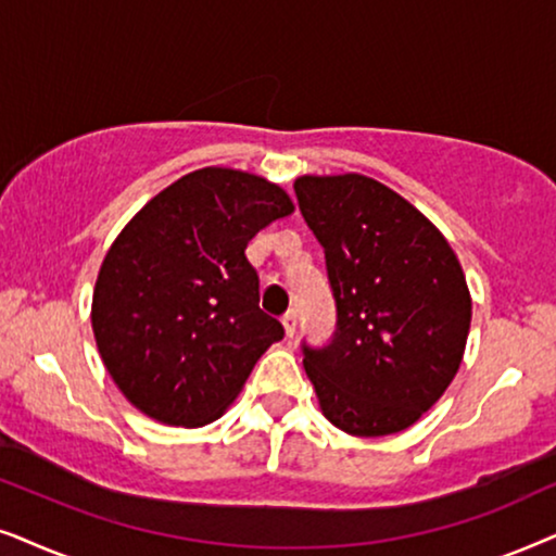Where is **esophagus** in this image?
<instances>
[{
    "mask_svg": "<svg viewBox=\"0 0 556 556\" xmlns=\"http://www.w3.org/2000/svg\"><path fill=\"white\" fill-rule=\"evenodd\" d=\"M282 325H285L287 338H292L294 330H298V313H294V309H287V313L282 315Z\"/></svg>",
    "mask_w": 556,
    "mask_h": 556,
    "instance_id": "esophagus-1",
    "label": "esophagus"
}]
</instances>
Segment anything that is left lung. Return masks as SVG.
Instances as JSON below:
<instances>
[{"label": "left lung", "mask_w": 556, "mask_h": 556, "mask_svg": "<svg viewBox=\"0 0 556 556\" xmlns=\"http://www.w3.org/2000/svg\"><path fill=\"white\" fill-rule=\"evenodd\" d=\"M294 192L338 313L328 345L302 343L320 409L355 438L402 432L463 364L472 309L463 266L438 228L371 177L305 175Z\"/></svg>", "instance_id": "8db88e82"}]
</instances>
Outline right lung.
I'll list each match as a JSON object with an SVG mask.
<instances>
[{
  "label": "right lung",
  "mask_w": 556,
  "mask_h": 556,
  "mask_svg": "<svg viewBox=\"0 0 556 556\" xmlns=\"http://www.w3.org/2000/svg\"><path fill=\"white\" fill-rule=\"evenodd\" d=\"M294 205L279 185L203 167L154 195L111 243L91 323L103 366L147 417L203 427L285 338L258 307L247 247Z\"/></svg>",
  "instance_id": "obj_1"
}]
</instances>
